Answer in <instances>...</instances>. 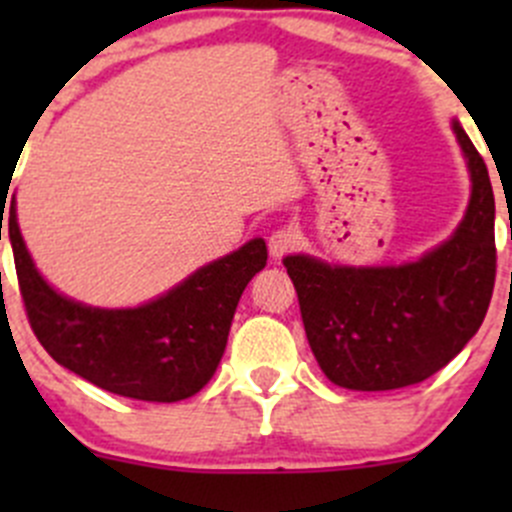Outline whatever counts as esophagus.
I'll return each mask as SVG.
<instances>
[{
	"mask_svg": "<svg viewBox=\"0 0 512 512\" xmlns=\"http://www.w3.org/2000/svg\"><path fill=\"white\" fill-rule=\"evenodd\" d=\"M297 242H299V235L292 230V227H280V230H275L270 237H267L270 255L275 257V260H280L282 255L292 252L294 247H297Z\"/></svg>",
	"mask_w": 512,
	"mask_h": 512,
	"instance_id": "1",
	"label": "esophagus"
}]
</instances>
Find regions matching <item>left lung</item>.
<instances>
[{
	"label": "left lung",
	"mask_w": 512,
	"mask_h": 512,
	"mask_svg": "<svg viewBox=\"0 0 512 512\" xmlns=\"http://www.w3.org/2000/svg\"><path fill=\"white\" fill-rule=\"evenodd\" d=\"M471 200L448 240L404 265H329L287 255L304 332L319 369L352 391L418 384L448 364L483 324L495 285V198L488 168L453 118Z\"/></svg>",
	"instance_id": "1"
}]
</instances>
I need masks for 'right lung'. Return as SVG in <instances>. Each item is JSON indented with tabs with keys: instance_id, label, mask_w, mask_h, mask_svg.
I'll return each instance as SVG.
<instances>
[{
	"instance_id": "obj_1",
	"label": "right lung",
	"mask_w": 512,
	"mask_h": 512,
	"mask_svg": "<svg viewBox=\"0 0 512 512\" xmlns=\"http://www.w3.org/2000/svg\"><path fill=\"white\" fill-rule=\"evenodd\" d=\"M0 200L7 203L4 195ZM7 218L24 307L41 347L98 389L138 401L173 404L213 379L237 302L267 265L265 240L255 237L141 307H91L56 292L36 270L19 232L17 198H9Z\"/></svg>"
}]
</instances>
